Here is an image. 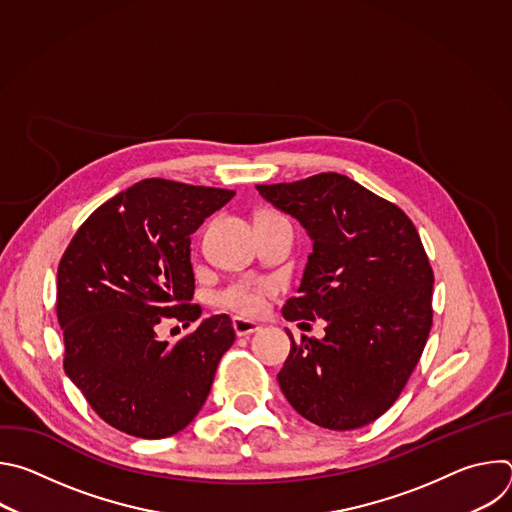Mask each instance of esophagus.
Here are the masks:
<instances>
[{
    "mask_svg": "<svg viewBox=\"0 0 512 512\" xmlns=\"http://www.w3.org/2000/svg\"><path fill=\"white\" fill-rule=\"evenodd\" d=\"M233 328H235V334L237 336H251L253 332H257L261 326L251 322V320H245V318H233Z\"/></svg>",
    "mask_w": 512,
    "mask_h": 512,
    "instance_id": "obj_1",
    "label": "esophagus"
}]
</instances>
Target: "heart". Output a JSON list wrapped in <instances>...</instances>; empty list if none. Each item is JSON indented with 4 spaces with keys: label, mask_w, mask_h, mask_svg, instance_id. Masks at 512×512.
Instances as JSON below:
<instances>
[{
    "label": "heart",
    "mask_w": 512,
    "mask_h": 512,
    "mask_svg": "<svg viewBox=\"0 0 512 512\" xmlns=\"http://www.w3.org/2000/svg\"><path fill=\"white\" fill-rule=\"evenodd\" d=\"M277 291V281L263 275H241L231 279L214 294V304L229 312L255 318L267 308V300Z\"/></svg>",
    "instance_id": "1"
}]
</instances>
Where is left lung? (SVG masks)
<instances>
[{
  "label": "left lung",
  "instance_id": "1",
  "mask_svg": "<svg viewBox=\"0 0 512 512\" xmlns=\"http://www.w3.org/2000/svg\"><path fill=\"white\" fill-rule=\"evenodd\" d=\"M257 190L314 241L283 318L326 322L320 340L285 330L291 350L279 387L320 427L369 425L401 395L433 322V271L417 229L397 204L336 172Z\"/></svg>",
  "mask_w": 512,
  "mask_h": 512
}]
</instances>
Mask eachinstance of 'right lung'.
<instances>
[{"instance_id": "1", "label": "right lung", "mask_w": 512, "mask_h": 512, "mask_svg": "<svg viewBox=\"0 0 512 512\" xmlns=\"http://www.w3.org/2000/svg\"><path fill=\"white\" fill-rule=\"evenodd\" d=\"M233 190L148 178L101 204L58 263L56 316L64 373L111 427L162 440L202 409L218 362L235 342L218 314L180 338H158V324L190 326L194 273L190 235L225 206Z\"/></svg>"}]
</instances>
